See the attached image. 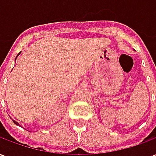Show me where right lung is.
<instances>
[{"instance_id": "right-lung-1", "label": "right lung", "mask_w": 156, "mask_h": 156, "mask_svg": "<svg viewBox=\"0 0 156 156\" xmlns=\"http://www.w3.org/2000/svg\"><path fill=\"white\" fill-rule=\"evenodd\" d=\"M20 53H21V51H20V52H19V54H20ZM19 54H18V55H19ZM18 55H17V56H18ZM17 56H16V58H17ZM13 122H14V123H15V124H16V125H18V124H19L18 123H17V122H16L15 120H13Z\"/></svg>"}]
</instances>
